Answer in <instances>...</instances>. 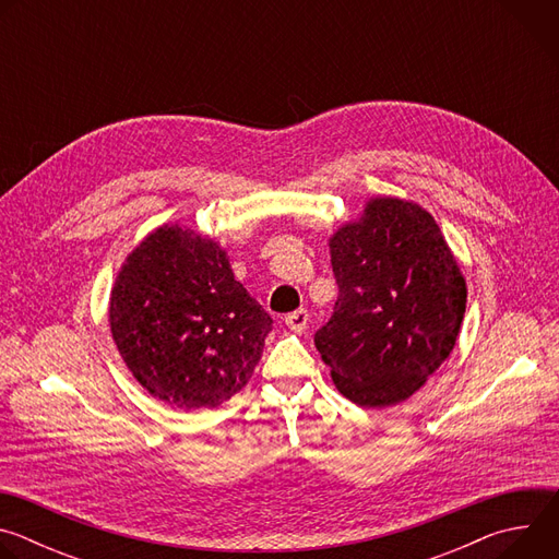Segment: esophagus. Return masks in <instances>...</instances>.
Listing matches in <instances>:
<instances>
[{
	"label": "esophagus",
	"mask_w": 559,
	"mask_h": 559,
	"mask_svg": "<svg viewBox=\"0 0 559 559\" xmlns=\"http://www.w3.org/2000/svg\"><path fill=\"white\" fill-rule=\"evenodd\" d=\"M307 323H309V313H307V309H296V311H292V313H287V316H285V325H287L289 330L298 332V334L307 330Z\"/></svg>",
	"instance_id": "esophagus-1"
}]
</instances>
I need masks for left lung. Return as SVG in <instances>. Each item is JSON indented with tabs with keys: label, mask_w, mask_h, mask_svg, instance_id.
<instances>
[{
	"label": "left lung",
	"mask_w": 559,
	"mask_h": 559,
	"mask_svg": "<svg viewBox=\"0 0 559 559\" xmlns=\"http://www.w3.org/2000/svg\"><path fill=\"white\" fill-rule=\"evenodd\" d=\"M338 300L313 345L336 389L360 407L407 401L449 358L466 283L433 216L403 199H371L332 238Z\"/></svg>",
	"instance_id": "1"
}]
</instances>
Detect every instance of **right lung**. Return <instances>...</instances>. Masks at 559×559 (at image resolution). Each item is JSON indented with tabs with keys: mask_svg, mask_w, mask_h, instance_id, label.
Returning a JSON list of instances; mask_svg holds the SVG:
<instances>
[{
	"mask_svg": "<svg viewBox=\"0 0 559 559\" xmlns=\"http://www.w3.org/2000/svg\"><path fill=\"white\" fill-rule=\"evenodd\" d=\"M270 330V313L234 278L221 246L179 225L147 234L110 294V332L126 367L186 412L241 391Z\"/></svg>",
	"mask_w": 559,
	"mask_h": 559,
	"instance_id": "1",
	"label": "right lung"
}]
</instances>
